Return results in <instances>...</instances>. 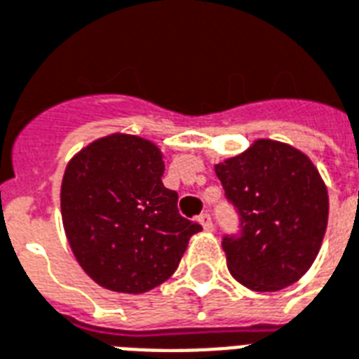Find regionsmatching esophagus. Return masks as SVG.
Segmentation results:
<instances>
[{"label":"esophagus","instance_id":"34e87169","mask_svg":"<svg viewBox=\"0 0 359 359\" xmlns=\"http://www.w3.org/2000/svg\"><path fill=\"white\" fill-rule=\"evenodd\" d=\"M198 223L202 224V226H204V230H208V232H211V230H213V221H211L210 213H200Z\"/></svg>","mask_w":359,"mask_h":359}]
</instances>
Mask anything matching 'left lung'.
Masks as SVG:
<instances>
[{
    "instance_id": "left-lung-1",
    "label": "left lung",
    "mask_w": 359,
    "mask_h": 359,
    "mask_svg": "<svg viewBox=\"0 0 359 359\" xmlns=\"http://www.w3.org/2000/svg\"><path fill=\"white\" fill-rule=\"evenodd\" d=\"M224 196L240 215V234L224 236L226 266L257 292L294 285L315 262L327 226V189L299 149L260 138L215 165Z\"/></svg>"
}]
</instances>
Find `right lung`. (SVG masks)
<instances>
[{
    "label": "right lung",
    "mask_w": 359,
    "mask_h": 359,
    "mask_svg": "<svg viewBox=\"0 0 359 359\" xmlns=\"http://www.w3.org/2000/svg\"><path fill=\"white\" fill-rule=\"evenodd\" d=\"M165 163L154 142L108 135L80 149L61 182L69 245L97 285L148 292L182 260L198 223L182 217L177 193L163 185Z\"/></svg>",
    "instance_id": "add662e5"
}]
</instances>
